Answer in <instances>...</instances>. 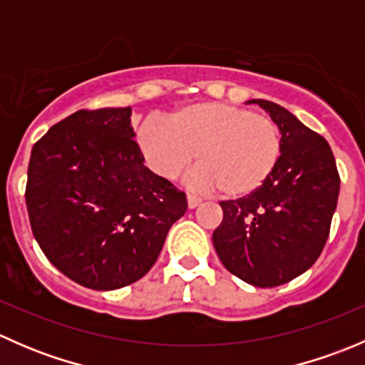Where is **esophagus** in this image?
<instances>
[{"label": "esophagus", "instance_id": "1", "mask_svg": "<svg viewBox=\"0 0 365 365\" xmlns=\"http://www.w3.org/2000/svg\"><path fill=\"white\" fill-rule=\"evenodd\" d=\"M187 205H189L190 210L197 208V206L201 205V197L194 196V194H189V196H187Z\"/></svg>", "mask_w": 365, "mask_h": 365}]
</instances>
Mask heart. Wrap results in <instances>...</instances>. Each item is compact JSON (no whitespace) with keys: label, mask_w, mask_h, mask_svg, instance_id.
Here are the masks:
<instances>
[{"label":"heart","mask_w":365,"mask_h":365,"mask_svg":"<svg viewBox=\"0 0 365 365\" xmlns=\"http://www.w3.org/2000/svg\"><path fill=\"white\" fill-rule=\"evenodd\" d=\"M138 143L153 173L173 180L189 168L196 153L192 180L205 190L226 197L256 192L281 159V130L272 118L224 102H200L150 121Z\"/></svg>","instance_id":"obj_1"}]
</instances>
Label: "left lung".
Returning <instances> with one entry per match:
<instances>
[{"instance_id":"obj_1","label":"left lung","mask_w":365,"mask_h":365,"mask_svg":"<svg viewBox=\"0 0 365 365\" xmlns=\"http://www.w3.org/2000/svg\"><path fill=\"white\" fill-rule=\"evenodd\" d=\"M249 102L270 114L281 130V159L256 192L220 203L224 217L212 240L231 274L257 288H274L319 257L341 180L325 138L275 102Z\"/></svg>"}]
</instances>
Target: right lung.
<instances>
[{
    "instance_id": "right-lung-1",
    "label": "right lung",
    "mask_w": 365,
    "mask_h": 365,
    "mask_svg": "<svg viewBox=\"0 0 365 365\" xmlns=\"http://www.w3.org/2000/svg\"><path fill=\"white\" fill-rule=\"evenodd\" d=\"M130 108L70 114L35 143L29 224L47 259L84 288L111 292L148 274L187 197L150 171Z\"/></svg>"
}]
</instances>
